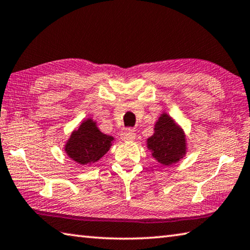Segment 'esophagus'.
Returning <instances> with one entry per match:
<instances>
[{"mask_svg": "<svg viewBox=\"0 0 250 250\" xmlns=\"http://www.w3.org/2000/svg\"><path fill=\"white\" fill-rule=\"evenodd\" d=\"M121 138L124 141H131L136 138V133L133 129L127 128L126 130H124L123 133L121 134Z\"/></svg>", "mask_w": 250, "mask_h": 250, "instance_id": "1", "label": "esophagus"}]
</instances>
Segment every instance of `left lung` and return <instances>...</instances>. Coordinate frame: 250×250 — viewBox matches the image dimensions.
I'll return each instance as SVG.
<instances>
[{
    "mask_svg": "<svg viewBox=\"0 0 250 250\" xmlns=\"http://www.w3.org/2000/svg\"><path fill=\"white\" fill-rule=\"evenodd\" d=\"M152 157L162 166L176 163L186 153V139L183 129L166 113L154 126V134L147 140Z\"/></svg>",
    "mask_w": 250,
    "mask_h": 250,
    "instance_id": "left-lung-1",
    "label": "left lung"
}]
</instances>
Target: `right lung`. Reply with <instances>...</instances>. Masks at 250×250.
I'll return each instance as SVG.
<instances>
[{
    "instance_id": "1",
    "label": "right lung",
    "mask_w": 250,
    "mask_h": 250,
    "mask_svg": "<svg viewBox=\"0 0 250 250\" xmlns=\"http://www.w3.org/2000/svg\"><path fill=\"white\" fill-rule=\"evenodd\" d=\"M113 139L99 130L96 122L87 119L70 135L65 151L74 161L86 166L97 162L109 151Z\"/></svg>"
}]
</instances>
